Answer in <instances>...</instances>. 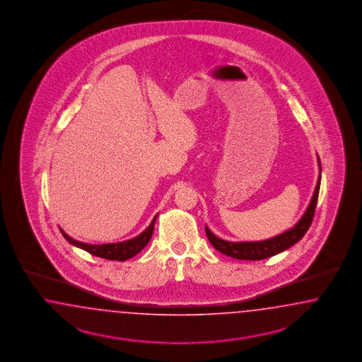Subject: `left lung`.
I'll use <instances>...</instances> for the list:
<instances>
[{"label": "left lung", "instance_id": "1", "mask_svg": "<svg viewBox=\"0 0 362 362\" xmlns=\"http://www.w3.org/2000/svg\"><path fill=\"white\" fill-rule=\"evenodd\" d=\"M318 165H320V174H321L320 159H318ZM320 183H321V175L318 177L317 186L313 192V197L308 206L305 214L303 215L301 219L298 220V223H296L291 230H285L284 233H280L268 240L233 243V241L221 240L220 238L215 236L209 230V227H206V233H207L209 243L219 252L224 253L233 259H239V260H262V259H267V257H271L277 253L283 252L289 247H292L293 244H296L297 241L301 240V238L309 230L312 220H313V215H315L316 204H317Z\"/></svg>", "mask_w": 362, "mask_h": 362}]
</instances>
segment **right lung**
Listing matches in <instances>:
<instances>
[{
  "mask_svg": "<svg viewBox=\"0 0 362 362\" xmlns=\"http://www.w3.org/2000/svg\"><path fill=\"white\" fill-rule=\"evenodd\" d=\"M158 218V215L153 216V221L150 223V226L143 230L142 233L136 238H134L132 240L122 241V243H114V244H88V243H82V241L74 240L73 238H70L69 235H66L64 230H61L64 238L69 241L70 244L76 245L78 248L91 253L94 256H98L106 260H118V262H124L127 259H132V256H135L136 253L141 252L143 248L147 245V243L151 239L153 232V226H155V220Z\"/></svg>",
  "mask_w": 362,
  "mask_h": 362,
  "instance_id": "1",
  "label": "right lung"
}]
</instances>
